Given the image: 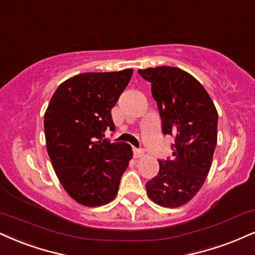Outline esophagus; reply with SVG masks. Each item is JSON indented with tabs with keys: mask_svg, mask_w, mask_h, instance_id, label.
Returning <instances> with one entry per match:
<instances>
[{
	"mask_svg": "<svg viewBox=\"0 0 255 255\" xmlns=\"http://www.w3.org/2000/svg\"><path fill=\"white\" fill-rule=\"evenodd\" d=\"M133 153H134V157L140 158L143 155V149L142 148H133Z\"/></svg>",
	"mask_w": 255,
	"mask_h": 255,
	"instance_id": "obj_1",
	"label": "esophagus"
}]
</instances>
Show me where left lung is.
Listing matches in <instances>:
<instances>
[{"label":"left lung","instance_id":"1","mask_svg":"<svg viewBox=\"0 0 255 255\" xmlns=\"http://www.w3.org/2000/svg\"><path fill=\"white\" fill-rule=\"evenodd\" d=\"M151 83L161 130L172 135V157L159 159V172L146 183L153 202L167 208L188 203L209 173L217 143V115L203 85L182 69L171 66L137 70Z\"/></svg>","mask_w":255,"mask_h":255}]
</instances>
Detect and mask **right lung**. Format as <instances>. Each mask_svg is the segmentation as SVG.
Returning a JSON list of instances; mask_svg holds the SVG:
<instances>
[{"instance_id": "right-lung-1", "label": "right lung", "mask_w": 255, "mask_h": 255, "mask_svg": "<svg viewBox=\"0 0 255 255\" xmlns=\"http://www.w3.org/2000/svg\"><path fill=\"white\" fill-rule=\"evenodd\" d=\"M133 70L88 72L58 87L44 118L46 147L65 191L87 207L109 203L133 157L126 142H110L115 130L112 108L130 81Z\"/></svg>"}]
</instances>
